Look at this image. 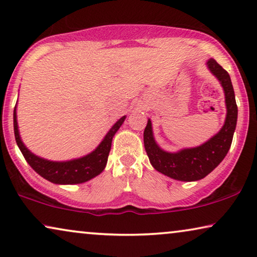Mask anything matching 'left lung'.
<instances>
[{
	"label": "left lung",
	"instance_id": "obj_1",
	"mask_svg": "<svg viewBox=\"0 0 257 257\" xmlns=\"http://www.w3.org/2000/svg\"><path fill=\"white\" fill-rule=\"evenodd\" d=\"M207 65L210 72L220 80L226 97V121L219 133L201 146L170 153L157 145L150 119L144 131V145L152 166L175 180L196 181L205 178L223 160L233 142L237 121V105L230 77L215 59H208Z\"/></svg>",
	"mask_w": 257,
	"mask_h": 257
}]
</instances>
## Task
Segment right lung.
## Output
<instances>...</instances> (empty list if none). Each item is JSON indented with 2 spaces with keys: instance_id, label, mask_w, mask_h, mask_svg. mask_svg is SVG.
<instances>
[{
  "instance_id": "obj_1",
  "label": "right lung",
  "mask_w": 257,
  "mask_h": 257,
  "mask_svg": "<svg viewBox=\"0 0 257 257\" xmlns=\"http://www.w3.org/2000/svg\"><path fill=\"white\" fill-rule=\"evenodd\" d=\"M125 115L121 117L115 124L112 126L107 135L105 136L103 142L99 144L93 152H91L87 156L78 159H73L70 161H50L45 160L43 158H40L31 153L29 150L24 146V144L21 140L19 133V126H17L16 119V106L14 110V133H15V139L17 146L20 147L23 157L26 158L27 163L33 167L35 172H37L41 177H43L47 180L59 185H73V184H82V182L89 181L90 179L97 177L104 171L106 166L108 153L111 150L112 138L118 131L122 122L125 120Z\"/></svg>"
}]
</instances>
